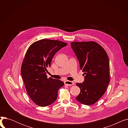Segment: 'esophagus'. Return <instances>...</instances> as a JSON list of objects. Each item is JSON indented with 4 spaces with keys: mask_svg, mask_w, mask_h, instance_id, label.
<instances>
[{
    "mask_svg": "<svg viewBox=\"0 0 128 128\" xmlns=\"http://www.w3.org/2000/svg\"><path fill=\"white\" fill-rule=\"evenodd\" d=\"M64 84L65 85H68V86H72L74 85L75 84L72 82H70V81H68V80H66V81L64 82Z\"/></svg>",
    "mask_w": 128,
    "mask_h": 128,
    "instance_id": "34e87169",
    "label": "esophagus"
}]
</instances>
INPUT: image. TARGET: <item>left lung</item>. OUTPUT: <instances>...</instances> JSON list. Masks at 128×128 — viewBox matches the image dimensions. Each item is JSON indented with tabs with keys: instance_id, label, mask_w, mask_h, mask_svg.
Masks as SVG:
<instances>
[{
	"instance_id": "obj_1",
	"label": "left lung",
	"mask_w": 128,
	"mask_h": 128,
	"mask_svg": "<svg viewBox=\"0 0 128 128\" xmlns=\"http://www.w3.org/2000/svg\"><path fill=\"white\" fill-rule=\"evenodd\" d=\"M70 44L84 76L82 84H76L80 92L76 98L84 105L94 104L104 94L110 82L108 56L103 47L94 42Z\"/></svg>"
}]
</instances>
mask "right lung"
<instances>
[{
  "label": "right lung",
  "instance_id": "1",
  "mask_svg": "<svg viewBox=\"0 0 128 128\" xmlns=\"http://www.w3.org/2000/svg\"><path fill=\"white\" fill-rule=\"evenodd\" d=\"M68 44L42 39L32 44L26 51L21 66V75L27 92L36 104L51 105L58 98V89L64 84L60 80L47 78L46 68L55 54Z\"/></svg>",
  "mask_w": 128,
  "mask_h": 128
}]
</instances>
